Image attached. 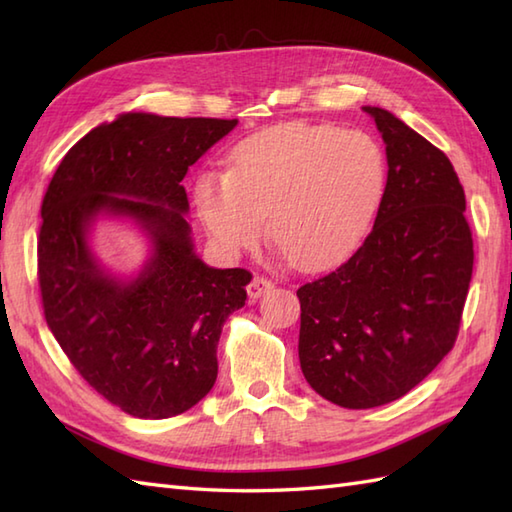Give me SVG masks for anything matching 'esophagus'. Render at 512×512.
Segmentation results:
<instances>
[{
  "mask_svg": "<svg viewBox=\"0 0 512 512\" xmlns=\"http://www.w3.org/2000/svg\"><path fill=\"white\" fill-rule=\"evenodd\" d=\"M273 286H275L273 281L266 279L264 275H255V277H253V281H250V284H248V297L255 301V299L262 297L264 292H268L270 288H273Z\"/></svg>",
  "mask_w": 512,
  "mask_h": 512,
  "instance_id": "esophagus-1",
  "label": "esophagus"
}]
</instances>
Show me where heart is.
Wrapping results in <instances>:
<instances>
[{"label": "heart", "mask_w": 512, "mask_h": 512, "mask_svg": "<svg viewBox=\"0 0 512 512\" xmlns=\"http://www.w3.org/2000/svg\"><path fill=\"white\" fill-rule=\"evenodd\" d=\"M385 176V154L369 134L290 123L246 138L231 173H200L193 193L224 253L253 248L268 215V233L288 262L317 270L367 231Z\"/></svg>", "instance_id": "1"}]
</instances>
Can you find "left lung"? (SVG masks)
Wrapping results in <instances>:
<instances>
[{"mask_svg":"<svg viewBox=\"0 0 512 512\" xmlns=\"http://www.w3.org/2000/svg\"><path fill=\"white\" fill-rule=\"evenodd\" d=\"M387 184L350 259L297 290L299 361L310 387L345 409L398 400L451 352L473 275L466 198L451 160L380 107Z\"/></svg>","mask_w":512,"mask_h":512,"instance_id":"left-lung-1","label":"left lung"}]
</instances>
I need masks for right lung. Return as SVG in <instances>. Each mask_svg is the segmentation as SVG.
<instances>
[{
	"label": "right lung",
	"instance_id": "obj_1",
	"mask_svg": "<svg viewBox=\"0 0 512 512\" xmlns=\"http://www.w3.org/2000/svg\"><path fill=\"white\" fill-rule=\"evenodd\" d=\"M237 121L121 114L59 162L41 204L37 275L54 339L88 385L136 418H171L209 394L217 341L246 303L244 268L193 253L182 178ZM101 214L129 216L155 242L132 282L110 278L87 244Z\"/></svg>",
	"mask_w": 512,
	"mask_h": 512
}]
</instances>
